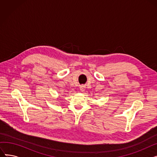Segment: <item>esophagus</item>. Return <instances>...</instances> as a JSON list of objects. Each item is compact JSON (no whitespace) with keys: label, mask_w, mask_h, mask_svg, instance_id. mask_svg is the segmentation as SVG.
<instances>
[{"label":"esophagus","mask_w":157,"mask_h":157,"mask_svg":"<svg viewBox=\"0 0 157 157\" xmlns=\"http://www.w3.org/2000/svg\"><path fill=\"white\" fill-rule=\"evenodd\" d=\"M79 88H80V90H81V92H84L85 91V87L84 85H81Z\"/></svg>","instance_id":"obj_1"}]
</instances>
